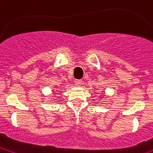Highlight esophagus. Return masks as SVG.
<instances>
[{"label":"esophagus","instance_id":"34e87169","mask_svg":"<svg viewBox=\"0 0 153 153\" xmlns=\"http://www.w3.org/2000/svg\"><path fill=\"white\" fill-rule=\"evenodd\" d=\"M74 83H75V85L76 86L79 87V86L82 85V81L81 79H76V80H74Z\"/></svg>","mask_w":153,"mask_h":153}]
</instances>
